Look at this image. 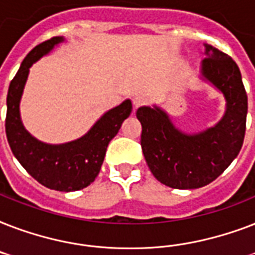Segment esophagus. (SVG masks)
Returning <instances> with one entry per match:
<instances>
[{"label": "esophagus", "instance_id": "34e87169", "mask_svg": "<svg viewBox=\"0 0 255 255\" xmlns=\"http://www.w3.org/2000/svg\"><path fill=\"white\" fill-rule=\"evenodd\" d=\"M132 103H133V107L139 108L140 106H143V104L145 103V100H144L141 96H135V98L132 99Z\"/></svg>", "mask_w": 255, "mask_h": 255}]
</instances>
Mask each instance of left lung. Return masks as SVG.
I'll return each instance as SVG.
<instances>
[{"instance_id": "left-lung-1", "label": "left lung", "mask_w": 255, "mask_h": 255, "mask_svg": "<svg viewBox=\"0 0 255 255\" xmlns=\"http://www.w3.org/2000/svg\"><path fill=\"white\" fill-rule=\"evenodd\" d=\"M200 79L221 92L225 114L213 127L186 133L159 106L140 107L141 149L152 174L174 189H196L214 181L241 151L246 131L248 95L237 63L205 43Z\"/></svg>"}]
</instances>
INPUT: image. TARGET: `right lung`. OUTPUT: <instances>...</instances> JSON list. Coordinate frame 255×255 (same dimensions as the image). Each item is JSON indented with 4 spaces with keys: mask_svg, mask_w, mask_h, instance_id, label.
<instances>
[{
    "mask_svg": "<svg viewBox=\"0 0 255 255\" xmlns=\"http://www.w3.org/2000/svg\"><path fill=\"white\" fill-rule=\"evenodd\" d=\"M65 41L54 37L30 51L10 82L6 98V137L13 155L27 173L46 188L59 192L83 189L94 182L103 164L108 143L119 132L122 123L131 115V100L111 108L82 137L69 143L47 144L26 131L21 120L19 103L30 67Z\"/></svg>",
    "mask_w": 255,
    "mask_h": 255,
    "instance_id": "add662e5",
    "label": "right lung"
}]
</instances>
